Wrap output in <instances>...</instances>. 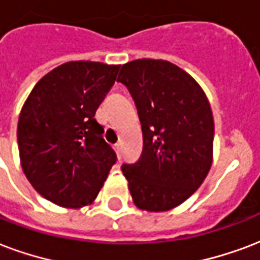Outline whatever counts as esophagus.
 Here are the masks:
<instances>
[{
  "instance_id": "34e87169",
  "label": "esophagus",
  "mask_w": 260,
  "mask_h": 260,
  "mask_svg": "<svg viewBox=\"0 0 260 260\" xmlns=\"http://www.w3.org/2000/svg\"><path fill=\"white\" fill-rule=\"evenodd\" d=\"M114 150H116L118 158H121V144H120V143L114 144Z\"/></svg>"
}]
</instances>
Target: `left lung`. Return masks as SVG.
<instances>
[{"mask_svg":"<svg viewBox=\"0 0 260 260\" xmlns=\"http://www.w3.org/2000/svg\"><path fill=\"white\" fill-rule=\"evenodd\" d=\"M117 82L132 95L143 131V151L124 164L136 207L168 211L201 187L213 164L214 120L196 80L165 59L142 58L121 67Z\"/></svg>","mask_w":260,"mask_h":260,"instance_id":"1","label":"left lung"}]
</instances>
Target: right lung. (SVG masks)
Returning <instances> with one entry per match:
<instances>
[{"label":"right lung","mask_w":260,"mask_h":260,"mask_svg":"<svg viewBox=\"0 0 260 260\" xmlns=\"http://www.w3.org/2000/svg\"><path fill=\"white\" fill-rule=\"evenodd\" d=\"M120 65L71 61L45 75L17 124L21 168L38 193L62 207L91 205L116 164L94 118Z\"/></svg>","instance_id":"1"}]
</instances>
